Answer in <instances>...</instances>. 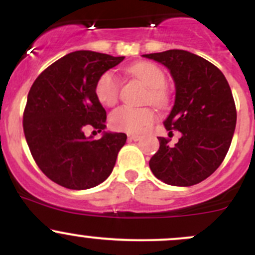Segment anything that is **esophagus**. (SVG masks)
<instances>
[{"instance_id": "34e87169", "label": "esophagus", "mask_w": 255, "mask_h": 255, "mask_svg": "<svg viewBox=\"0 0 255 255\" xmlns=\"http://www.w3.org/2000/svg\"><path fill=\"white\" fill-rule=\"evenodd\" d=\"M128 140H129V142H138V140H140V137L139 135L129 134L128 135Z\"/></svg>"}]
</instances>
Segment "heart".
I'll return each instance as SVG.
<instances>
[{
	"label": "heart",
	"instance_id": "obj_1",
	"mask_svg": "<svg viewBox=\"0 0 255 255\" xmlns=\"http://www.w3.org/2000/svg\"><path fill=\"white\" fill-rule=\"evenodd\" d=\"M130 74L148 87L146 100L158 106L166 102L164 87L166 85V76L158 65L148 61L138 63L128 69ZM96 97L104 106L111 107L117 102L120 94V80L113 71H106L97 80L95 87ZM155 120V116L149 109H133L122 106L115 110L110 116V125L113 129L120 132L140 134L145 132Z\"/></svg>",
	"mask_w": 255,
	"mask_h": 255
}]
</instances>
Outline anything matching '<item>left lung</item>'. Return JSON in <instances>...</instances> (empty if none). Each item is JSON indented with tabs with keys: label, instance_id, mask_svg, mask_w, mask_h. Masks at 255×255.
<instances>
[{
	"label": "left lung",
	"instance_id": "8db88e82",
	"mask_svg": "<svg viewBox=\"0 0 255 255\" xmlns=\"http://www.w3.org/2000/svg\"><path fill=\"white\" fill-rule=\"evenodd\" d=\"M143 56L170 71L175 101L163 123L181 133L175 145L158 137L160 146L149 161L150 170L173 186L199 184L221 165L232 142L237 112L230 85L220 69L190 51L171 49Z\"/></svg>",
	"mask_w": 255,
	"mask_h": 255
}]
</instances>
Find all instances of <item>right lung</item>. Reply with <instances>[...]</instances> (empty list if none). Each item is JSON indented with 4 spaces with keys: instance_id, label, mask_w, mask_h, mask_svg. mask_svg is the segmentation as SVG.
Returning a JSON list of instances; mask_svg holds the SVG:
<instances>
[{
    "instance_id": "right-lung-1",
    "label": "right lung",
    "mask_w": 255,
    "mask_h": 255,
    "mask_svg": "<svg viewBox=\"0 0 255 255\" xmlns=\"http://www.w3.org/2000/svg\"><path fill=\"white\" fill-rule=\"evenodd\" d=\"M125 56L78 50L56 60L33 82L23 115L25 140L51 181L71 190L97 186L111 175L125 133L106 132L95 141L83 129L106 128V111L95 87Z\"/></svg>"
}]
</instances>
